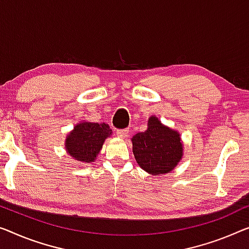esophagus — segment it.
Returning <instances> with one entry per match:
<instances>
[{
  "mask_svg": "<svg viewBox=\"0 0 249 249\" xmlns=\"http://www.w3.org/2000/svg\"><path fill=\"white\" fill-rule=\"evenodd\" d=\"M116 134L118 137H121V139H126V137L128 136V129H118Z\"/></svg>",
  "mask_w": 249,
  "mask_h": 249,
  "instance_id": "esophagus-1",
  "label": "esophagus"
}]
</instances>
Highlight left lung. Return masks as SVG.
I'll return each mask as SVG.
<instances>
[{"label":"left lung","mask_w":249,"mask_h":249,"mask_svg":"<svg viewBox=\"0 0 249 249\" xmlns=\"http://www.w3.org/2000/svg\"><path fill=\"white\" fill-rule=\"evenodd\" d=\"M131 141L137 164L152 176L171 172L183 157L180 133L162 124L157 116L148 118L146 131L137 133Z\"/></svg>","instance_id":"1"}]
</instances>
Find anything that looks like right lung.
<instances>
[{
    "label": "right lung",
    "mask_w": 249,
    "mask_h": 249,
    "mask_svg": "<svg viewBox=\"0 0 249 249\" xmlns=\"http://www.w3.org/2000/svg\"><path fill=\"white\" fill-rule=\"evenodd\" d=\"M112 133V129L106 123L80 121L66 136V152L78 162L86 164L95 162L104 142Z\"/></svg>",
    "instance_id": "right-lung-1"
}]
</instances>
